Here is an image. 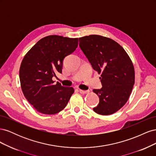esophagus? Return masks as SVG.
I'll list each match as a JSON object with an SVG mask.
<instances>
[{"label": "esophagus", "instance_id": "34e87169", "mask_svg": "<svg viewBox=\"0 0 156 156\" xmlns=\"http://www.w3.org/2000/svg\"><path fill=\"white\" fill-rule=\"evenodd\" d=\"M79 92L81 93V94H87V93L89 92V91L88 90H83L80 89L79 90Z\"/></svg>", "mask_w": 156, "mask_h": 156}]
</instances>
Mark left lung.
<instances>
[{
  "mask_svg": "<svg viewBox=\"0 0 156 156\" xmlns=\"http://www.w3.org/2000/svg\"><path fill=\"white\" fill-rule=\"evenodd\" d=\"M79 47L94 70L101 74V89H94L100 98L94 111L110 115L128 100L135 84V69L129 55L114 41L100 35L79 37Z\"/></svg>",
  "mask_w": 156,
  "mask_h": 156,
  "instance_id": "obj_1",
  "label": "left lung"
}]
</instances>
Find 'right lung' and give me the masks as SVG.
I'll return each mask as SVG.
<instances>
[{"label": "right lung", "instance_id": "right-lung-1", "mask_svg": "<svg viewBox=\"0 0 156 156\" xmlns=\"http://www.w3.org/2000/svg\"><path fill=\"white\" fill-rule=\"evenodd\" d=\"M78 46V38L51 35L40 40L28 51L20 69L21 87L25 97L35 109L54 115L66 106L73 87L54 84L56 72L62 73L63 60Z\"/></svg>", "mask_w": 156, "mask_h": 156}]
</instances>
